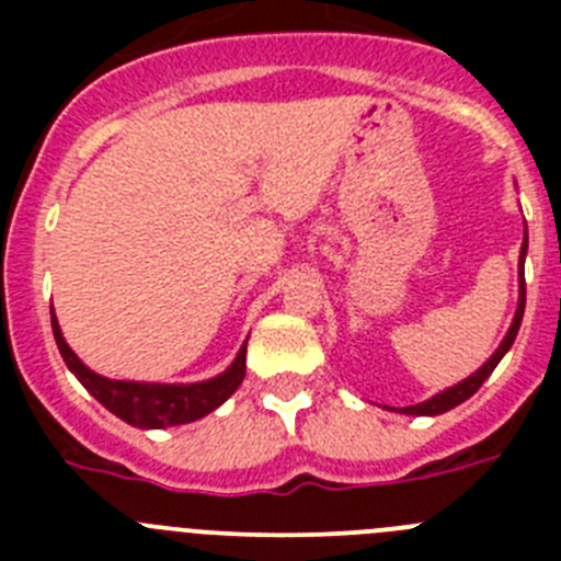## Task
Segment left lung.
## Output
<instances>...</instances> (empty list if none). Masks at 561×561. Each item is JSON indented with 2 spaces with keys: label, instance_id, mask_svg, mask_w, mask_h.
<instances>
[{
  "label": "left lung",
  "instance_id": "obj_1",
  "mask_svg": "<svg viewBox=\"0 0 561 561\" xmlns=\"http://www.w3.org/2000/svg\"><path fill=\"white\" fill-rule=\"evenodd\" d=\"M525 252H528V232H525V241H523V250H519V304H517V314H514V323L512 329H508V334L503 336V342H500V348L494 351L492 356H489V362H485L483 368L474 370L469 379L458 381L455 388H447L444 393L433 396V399L421 401V404H410V408H401L399 413L404 415H440L447 413V410L458 408L460 401H466L469 396H474L480 390V385H483L489 376H492V370L497 368V362L503 359L505 351L512 348L514 340H517V331H519V323H523V311H525Z\"/></svg>",
  "mask_w": 561,
  "mask_h": 561
}]
</instances>
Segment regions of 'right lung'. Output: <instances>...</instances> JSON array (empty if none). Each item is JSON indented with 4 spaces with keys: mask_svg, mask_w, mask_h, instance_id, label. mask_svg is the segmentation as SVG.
<instances>
[{
    "mask_svg": "<svg viewBox=\"0 0 561 561\" xmlns=\"http://www.w3.org/2000/svg\"><path fill=\"white\" fill-rule=\"evenodd\" d=\"M53 314V334L56 345L61 351L67 368L78 376L83 388L101 401L108 413L123 419L131 427L140 430H162L176 427V424H191L196 419H205L216 408H221L227 399L238 390L247 374V342L241 345L238 356L232 359L230 368L219 374L216 379L196 381V385H151V381H123L106 379V376L89 370L76 351L69 348L61 334V325L56 320V311L49 306Z\"/></svg>",
    "mask_w": 561,
    "mask_h": 561,
    "instance_id": "obj_1",
    "label": "right lung"
}]
</instances>
